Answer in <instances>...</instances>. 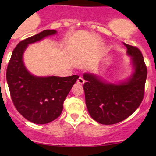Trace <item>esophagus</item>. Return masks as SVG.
I'll list each match as a JSON object with an SVG mask.
<instances>
[{"label":"esophagus","instance_id":"34e87169","mask_svg":"<svg viewBox=\"0 0 156 156\" xmlns=\"http://www.w3.org/2000/svg\"><path fill=\"white\" fill-rule=\"evenodd\" d=\"M77 83L79 84H83L84 83V80L82 78H81V77H80V78H78V80H77Z\"/></svg>","mask_w":156,"mask_h":156}]
</instances>
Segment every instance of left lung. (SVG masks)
I'll list each match as a JSON object with an SVG mask.
<instances>
[{"mask_svg": "<svg viewBox=\"0 0 156 156\" xmlns=\"http://www.w3.org/2000/svg\"><path fill=\"white\" fill-rule=\"evenodd\" d=\"M130 56L131 75L123 81L108 82L97 74L85 72L83 78L85 103L90 115L103 125L126 119L139 107L144 95L147 69L137 48L124 44Z\"/></svg>", "mask_w": 156, "mask_h": 156, "instance_id": "1", "label": "left lung"}]
</instances>
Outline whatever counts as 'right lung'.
<instances>
[{
    "instance_id": "right-lung-1",
    "label": "right lung",
    "mask_w": 156,
    "mask_h": 156,
    "mask_svg": "<svg viewBox=\"0 0 156 156\" xmlns=\"http://www.w3.org/2000/svg\"><path fill=\"white\" fill-rule=\"evenodd\" d=\"M57 33L44 30L22 41L13 50L7 69V81L13 104L29 122L44 125L57 119L63 102L78 75L69 77L37 76L26 69L23 55L28 46Z\"/></svg>"
}]
</instances>
